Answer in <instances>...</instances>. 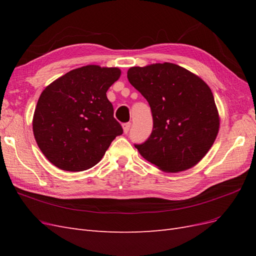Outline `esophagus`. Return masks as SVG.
<instances>
[{
	"instance_id": "obj_1",
	"label": "esophagus",
	"mask_w": 256,
	"mask_h": 256,
	"mask_svg": "<svg viewBox=\"0 0 256 256\" xmlns=\"http://www.w3.org/2000/svg\"><path fill=\"white\" fill-rule=\"evenodd\" d=\"M131 127V122H125L122 124V129H124V132L128 134L129 132V129Z\"/></svg>"
}]
</instances>
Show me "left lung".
I'll return each instance as SVG.
<instances>
[{
	"instance_id": "obj_1",
	"label": "left lung",
	"mask_w": 256,
	"mask_h": 256,
	"mask_svg": "<svg viewBox=\"0 0 256 256\" xmlns=\"http://www.w3.org/2000/svg\"><path fill=\"white\" fill-rule=\"evenodd\" d=\"M127 78L152 111L150 136L142 144H134L143 158L171 173L184 171L202 160L220 125L208 85L172 63L131 67Z\"/></svg>"
}]
</instances>
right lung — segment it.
<instances>
[{"mask_svg": "<svg viewBox=\"0 0 256 256\" xmlns=\"http://www.w3.org/2000/svg\"><path fill=\"white\" fill-rule=\"evenodd\" d=\"M118 68L88 65L62 76L44 90L33 118V132L52 164L69 172L96 166L122 134L106 90Z\"/></svg>", "mask_w": 256, "mask_h": 256, "instance_id": "1", "label": "right lung"}]
</instances>
